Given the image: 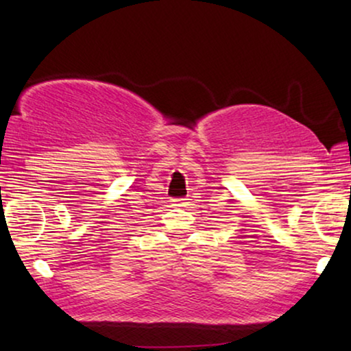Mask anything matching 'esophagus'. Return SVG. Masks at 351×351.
<instances>
[{
    "label": "esophagus",
    "instance_id": "34e87169",
    "mask_svg": "<svg viewBox=\"0 0 351 351\" xmlns=\"http://www.w3.org/2000/svg\"><path fill=\"white\" fill-rule=\"evenodd\" d=\"M171 201H172V206H185L186 204V198H176Z\"/></svg>",
    "mask_w": 351,
    "mask_h": 351
}]
</instances>
